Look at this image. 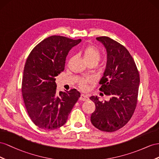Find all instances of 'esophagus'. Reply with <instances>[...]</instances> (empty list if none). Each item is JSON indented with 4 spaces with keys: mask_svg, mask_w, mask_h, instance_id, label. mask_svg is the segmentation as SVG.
Wrapping results in <instances>:
<instances>
[{
    "mask_svg": "<svg viewBox=\"0 0 159 159\" xmlns=\"http://www.w3.org/2000/svg\"><path fill=\"white\" fill-rule=\"evenodd\" d=\"M79 100L80 101H87L89 100V97L87 94H81L80 97L79 98Z\"/></svg>",
    "mask_w": 159,
    "mask_h": 159,
    "instance_id": "esophagus-1",
    "label": "esophagus"
}]
</instances>
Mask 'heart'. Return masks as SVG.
Here are the masks:
<instances>
[{
  "mask_svg": "<svg viewBox=\"0 0 159 159\" xmlns=\"http://www.w3.org/2000/svg\"><path fill=\"white\" fill-rule=\"evenodd\" d=\"M83 57L86 62L88 63L91 62H98L101 57V52L100 50L93 45L85 47L82 51ZM90 80L89 79H81L80 80L79 85L81 89L84 90L87 89V86Z\"/></svg>",
  "mask_w": 159,
  "mask_h": 159,
  "instance_id": "1",
  "label": "heart"
}]
</instances>
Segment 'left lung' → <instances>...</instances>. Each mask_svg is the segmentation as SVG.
Segmentation results:
<instances>
[{
	"label": "left lung",
	"instance_id": "left-lung-1",
	"mask_svg": "<svg viewBox=\"0 0 159 159\" xmlns=\"http://www.w3.org/2000/svg\"><path fill=\"white\" fill-rule=\"evenodd\" d=\"M97 40L104 44L107 52V66L99 82V90L109 96L110 100L103 102L97 97L90 98L96 107L90 121L98 130L111 133L123 127L133 115L138 100L139 72L123 45L108 37Z\"/></svg>",
	"mask_w": 159,
	"mask_h": 159
}]
</instances>
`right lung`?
Returning a JSON list of instances; mask_svg holds the SVG:
<instances>
[{
	"label": "right lung",
	"instance_id": "obj_1",
	"mask_svg": "<svg viewBox=\"0 0 159 159\" xmlns=\"http://www.w3.org/2000/svg\"><path fill=\"white\" fill-rule=\"evenodd\" d=\"M80 41L51 36L39 43L27 58L22 94L29 117L40 129L52 130L64 125L80 97L75 89L57 93L55 77L64 70L70 50Z\"/></svg>",
	"mask_w": 159,
	"mask_h": 159
}]
</instances>
